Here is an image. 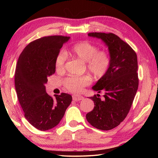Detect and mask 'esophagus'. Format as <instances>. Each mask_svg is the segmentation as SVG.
<instances>
[{
	"label": "esophagus",
	"mask_w": 158,
	"mask_h": 158,
	"mask_svg": "<svg viewBox=\"0 0 158 158\" xmlns=\"http://www.w3.org/2000/svg\"><path fill=\"white\" fill-rule=\"evenodd\" d=\"M73 99L74 101H79V100H83V99H84V97L79 95H74L73 96Z\"/></svg>",
	"instance_id": "34e87169"
}]
</instances>
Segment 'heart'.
Wrapping results in <instances>:
<instances>
[{
    "instance_id": "b5f03b06",
    "label": "heart",
    "mask_w": 158,
    "mask_h": 158,
    "mask_svg": "<svg viewBox=\"0 0 158 158\" xmlns=\"http://www.w3.org/2000/svg\"><path fill=\"white\" fill-rule=\"evenodd\" d=\"M98 47L89 41H81L74 44L69 50V53L79 58L85 63L88 71L96 77H103L107 72L111 63L110 56L105 51H98ZM67 53L61 51L55 60L57 71H63L65 68ZM90 83L89 77H69L64 81V85L71 92L78 93Z\"/></svg>"
}]
</instances>
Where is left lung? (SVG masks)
Listing matches in <instances>:
<instances>
[{"instance_id": "8db88e82", "label": "left lung", "mask_w": 158, "mask_h": 158, "mask_svg": "<svg viewBox=\"0 0 158 158\" xmlns=\"http://www.w3.org/2000/svg\"><path fill=\"white\" fill-rule=\"evenodd\" d=\"M106 47L111 63L107 72L93 85V90L105 93L104 99L95 95L90 99L95 106L86 114L88 122L98 130H109L127 116L139 85L137 56L129 44L113 33H90Z\"/></svg>"}]
</instances>
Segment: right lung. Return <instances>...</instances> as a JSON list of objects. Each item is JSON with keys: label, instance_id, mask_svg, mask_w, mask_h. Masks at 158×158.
<instances>
[{"label": "right lung", "instance_id": "obj_1", "mask_svg": "<svg viewBox=\"0 0 158 158\" xmlns=\"http://www.w3.org/2000/svg\"><path fill=\"white\" fill-rule=\"evenodd\" d=\"M69 37L48 36L29 43L19 57L15 84L20 105L26 120L37 130L56 126L73 98L61 93L53 98L46 92L48 77L56 72L55 60Z\"/></svg>", "mask_w": 158, "mask_h": 158}]
</instances>
